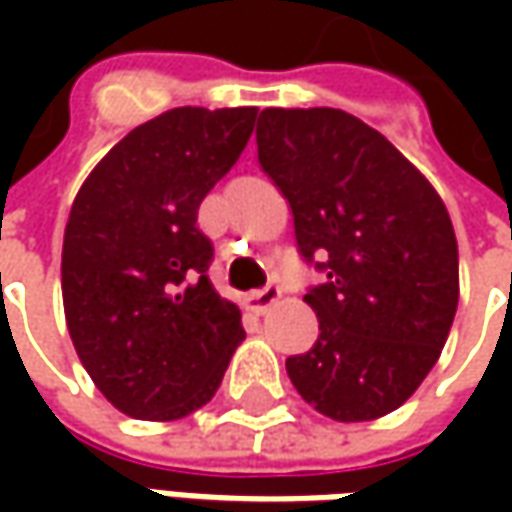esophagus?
<instances>
[{
  "instance_id": "34e87169",
  "label": "esophagus",
  "mask_w": 512,
  "mask_h": 512,
  "mask_svg": "<svg viewBox=\"0 0 512 512\" xmlns=\"http://www.w3.org/2000/svg\"><path fill=\"white\" fill-rule=\"evenodd\" d=\"M279 296H282V290L276 285H267L265 290H256V293H250L247 296V310H253V313H267L270 307L279 302Z\"/></svg>"
}]
</instances>
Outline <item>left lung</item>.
Instances as JSON below:
<instances>
[{"instance_id": "8db88e82", "label": "left lung", "mask_w": 512, "mask_h": 512, "mask_svg": "<svg viewBox=\"0 0 512 512\" xmlns=\"http://www.w3.org/2000/svg\"><path fill=\"white\" fill-rule=\"evenodd\" d=\"M256 145L302 256L327 253V282L305 296L319 339L287 376L333 422L382 419L439 362L459 307L450 213L422 170L344 110L265 108Z\"/></svg>"}]
</instances>
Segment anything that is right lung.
Returning <instances> with one entry per match:
<instances>
[{"mask_svg": "<svg viewBox=\"0 0 512 512\" xmlns=\"http://www.w3.org/2000/svg\"><path fill=\"white\" fill-rule=\"evenodd\" d=\"M259 108H173L133 128L82 182L65 225L62 302L79 362L130 419L207 404L245 339L207 279L196 213L236 165Z\"/></svg>", "mask_w": 512, "mask_h": 512, "instance_id": "obj_1", "label": "right lung"}]
</instances>
